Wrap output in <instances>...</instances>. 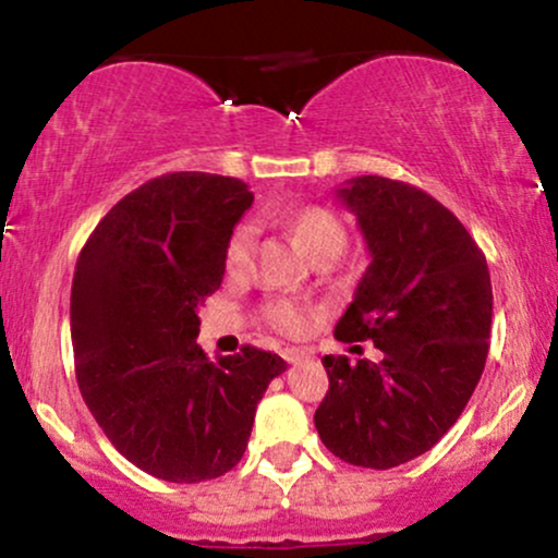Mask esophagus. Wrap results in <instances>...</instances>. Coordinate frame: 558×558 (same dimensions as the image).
Here are the masks:
<instances>
[{"label": "esophagus", "mask_w": 558, "mask_h": 558, "mask_svg": "<svg viewBox=\"0 0 558 558\" xmlns=\"http://www.w3.org/2000/svg\"><path fill=\"white\" fill-rule=\"evenodd\" d=\"M304 351H299V349H283V360L288 362V364H299L301 360H304Z\"/></svg>", "instance_id": "esophagus-1"}]
</instances>
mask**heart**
Wrapping results in <instances>:
<instances>
[{
  "label": "heart",
  "mask_w": 558,
  "mask_h": 558,
  "mask_svg": "<svg viewBox=\"0 0 558 558\" xmlns=\"http://www.w3.org/2000/svg\"><path fill=\"white\" fill-rule=\"evenodd\" d=\"M278 220L315 262L341 257L345 243H349V230H345L341 217L330 213L328 207H319V204H306V207L286 209V213H280ZM252 248H254L252 226L235 228L226 243V270L230 275L246 272L248 259H252ZM265 319L267 325L278 332H286V336H301L304 330H310L312 312L304 310V306L293 304V301L288 299H275L265 306Z\"/></svg>",
  "instance_id": "1"
}]
</instances>
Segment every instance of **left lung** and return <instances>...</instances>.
I'll return each instance as SVG.
<instances>
[{
  "instance_id": "obj_1",
  "label": "left lung",
  "mask_w": 558,
  "mask_h": 558,
  "mask_svg": "<svg viewBox=\"0 0 558 558\" xmlns=\"http://www.w3.org/2000/svg\"><path fill=\"white\" fill-rule=\"evenodd\" d=\"M336 196L373 257L336 338L373 341L383 360L325 356L315 427L343 462L390 470L430 451L464 412L488 356L490 272L462 222L414 185L360 175Z\"/></svg>"
}]
</instances>
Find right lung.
<instances>
[{
    "mask_svg": "<svg viewBox=\"0 0 558 558\" xmlns=\"http://www.w3.org/2000/svg\"><path fill=\"white\" fill-rule=\"evenodd\" d=\"M252 202L239 178L168 172L120 198L75 262L83 401L128 462L168 483L233 470L262 393L288 367L254 345L209 362L196 343V310L220 288L226 243Z\"/></svg>",
    "mask_w": 558,
    "mask_h": 558,
    "instance_id": "obj_1",
    "label": "right lung"
}]
</instances>
